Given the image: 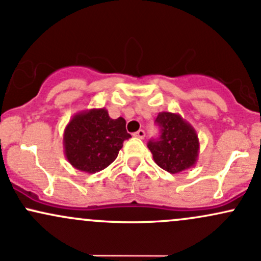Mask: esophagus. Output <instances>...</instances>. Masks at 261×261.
<instances>
[{
  "label": "esophagus",
  "instance_id": "obj_1",
  "mask_svg": "<svg viewBox=\"0 0 261 261\" xmlns=\"http://www.w3.org/2000/svg\"><path fill=\"white\" fill-rule=\"evenodd\" d=\"M134 137H136V138L143 139L145 137V132L143 129H139L138 132H136V133H134Z\"/></svg>",
  "mask_w": 261,
  "mask_h": 261
}]
</instances>
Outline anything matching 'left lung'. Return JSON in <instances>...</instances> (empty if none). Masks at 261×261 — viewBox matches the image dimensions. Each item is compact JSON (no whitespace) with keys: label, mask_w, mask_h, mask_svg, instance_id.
Listing matches in <instances>:
<instances>
[{"label":"left lung","mask_w":261,"mask_h":261,"mask_svg":"<svg viewBox=\"0 0 261 261\" xmlns=\"http://www.w3.org/2000/svg\"><path fill=\"white\" fill-rule=\"evenodd\" d=\"M155 120L162 136L158 141L148 143L154 162L172 174L194 167L200 147L194 127L180 114L172 112H161Z\"/></svg>","instance_id":"1"}]
</instances>
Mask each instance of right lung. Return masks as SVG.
<instances>
[{"instance_id": "right-lung-1", "label": "right lung", "mask_w": 261, "mask_h": 261, "mask_svg": "<svg viewBox=\"0 0 261 261\" xmlns=\"http://www.w3.org/2000/svg\"><path fill=\"white\" fill-rule=\"evenodd\" d=\"M130 137L124 118L112 119L106 108L86 109L75 113L64 128V156L77 170L93 174L113 163Z\"/></svg>"}]
</instances>
